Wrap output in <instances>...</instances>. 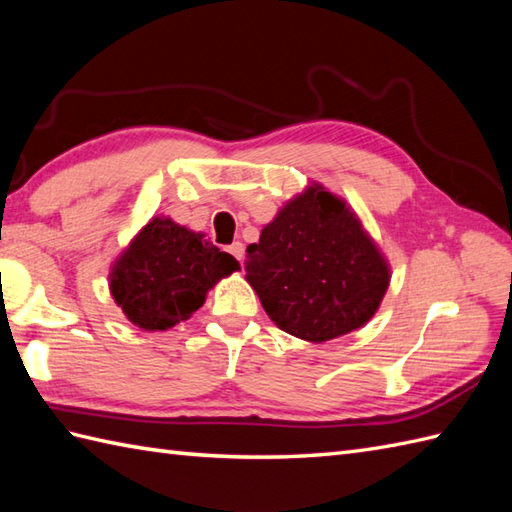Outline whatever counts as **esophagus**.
Returning <instances> with one entry per match:
<instances>
[{"instance_id":"34e87169","label":"esophagus","mask_w":512,"mask_h":512,"mask_svg":"<svg viewBox=\"0 0 512 512\" xmlns=\"http://www.w3.org/2000/svg\"><path fill=\"white\" fill-rule=\"evenodd\" d=\"M228 253H231L239 264H242V259H244V244L242 242H233L231 246H228Z\"/></svg>"}]
</instances>
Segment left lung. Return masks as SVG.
Here are the masks:
<instances>
[{
	"label": "left lung",
	"mask_w": 512,
	"mask_h": 512,
	"mask_svg": "<svg viewBox=\"0 0 512 512\" xmlns=\"http://www.w3.org/2000/svg\"><path fill=\"white\" fill-rule=\"evenodd\" d=\"M244 266L270 321L308 343L363 328L391 281L387 257L352 206L319 182L281 206L248 244Z\"/></svg>",
	"instance_id": "1"
}]
</instances>
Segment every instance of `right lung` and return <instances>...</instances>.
<instances>
[{
    "mask_svg": "<svg viewBox=\"0 0 512 512\" xmlns=\"http://www.w3.org/2000/svg\"><path fill=\"white\" fill-rule=\"evenodd\" d=\"M239 262L204 233L154 215L110 266V292L127 321L145 332H165L204 306L217 281Z\"/></svg>",
    "mask_w": 512,
    "mask_h": 512,
    "instance_id": "obj_1",
    "label": "right lung"
}]
</instances>
